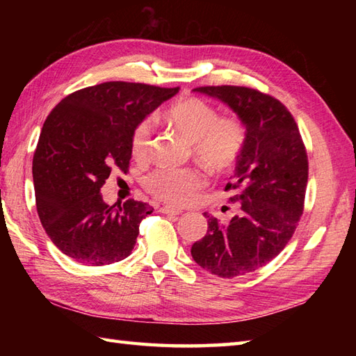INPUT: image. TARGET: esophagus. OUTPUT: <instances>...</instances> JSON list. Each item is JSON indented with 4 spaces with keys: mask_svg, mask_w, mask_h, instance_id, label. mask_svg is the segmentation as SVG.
Segmentation results:
<instances>
[{
    "mask_svg": "<svg viewBox=\"0 0 356 356\" xmlns=\"http://www.w3.org/2000/svg\"><path fill=\"white\" fill-rule=\"evenodd\" d=\"M161 213H163V214H168V216H179V214H182L184 211H182V209H179V208L162 207V208H161Z\"/></svg>",
    "mask_w": 356,
    "mask_h": 356,
    "instance_id": "esophagus-1",
    "label": "esophagus"
}]
</instances>
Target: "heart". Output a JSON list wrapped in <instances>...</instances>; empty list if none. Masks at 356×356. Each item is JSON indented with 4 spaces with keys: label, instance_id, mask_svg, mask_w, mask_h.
<instances>
[{
    "label": "heart",
    "instance_id": "obj_1",
    "mask_svg": "<svg viewBox=\"0 0 356 356\" xmlns=\"http://www.w3.org/2000/svg\"><path fill=\"white\" fill-rule=\"evenodd\" d=\"M166 120L193 143L199 161L213 171H226L237 162L245 147V125L237 118H218L217 110L199 97L179 101L166 113ZM153 118L134 128L133 156L143 159L153 139ZM147 191L172 205H186L207 185V176L197 168L159 166L143 180Z\"/></svg>",
    "mask_w": 356,
    "mask_h": 356
}]
</instances>
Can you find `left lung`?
Returning <instances> with one entry per match:
<instances>
[{
  "mask_svg": "<svg viewBox=\"0 0 356 356\" xmlns=\"http://www.w3.org/2000/svg\"><path fill=\"white\" fill-rule=\"evenodd\" d=\"M194 92L228 105L245 125L246 139L225 188L238 213L228 223L203 214L208 231L191 255L214 275H245L275 259L297 228L307 185L306 148L295 119L275 97L236 86Z\"/></svg>",
  "mask_w": 356,
  "mask_h": 356,
  "instance_id": "left-lung-1",
  "label": "left lung"
}]
</instances>
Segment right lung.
Segmentation results:
<instances>
[{"instance_id": "1", "label": "right lung", "mask_w": 356, "mask_h": 356, "mask_svg": "<svg viewBox=\"0 0 356 356\" xmlns=\"http://www.w3.org/2000/svg\"><path fill=\"white\" fill-rule=\"evenodd\" d=\"M177 92L113 81L78 90L51 110L32 171L38 216L63 254L88 266L131 254L153 208L131 199L107 205L101 188L113 168L128 171L134 128Z\"/></svg>"}]
</instances>
